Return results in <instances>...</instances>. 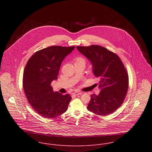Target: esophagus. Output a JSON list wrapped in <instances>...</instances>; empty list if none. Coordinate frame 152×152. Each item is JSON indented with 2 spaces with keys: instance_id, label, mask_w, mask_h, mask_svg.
Segmentation results:
<instances>
[{
  "instance_id": "esophagus-1",
  "label": "esophagus",
  "mask_w": 152,
  "mask_h": 152,
  "mask_svg": "<svg viewBox=\"0 0 152 152\" xmlns=\"http://www.w3.org/2000/svg\"><path fill=\"white\" fill-rule=\"evenodd\" d=\"M82 94L81 92H75L72 93V94H73L74 95H76V96L79 95H80V94Z\"/></svg>"
}]
</instances>
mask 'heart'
I'll use <instances>...</instances> for the list:
<instances>
[{
    "label": "heart",
    "instance_id": "obj_1",
    "mask_svg": "<svg viewBox=\"0 0 152 152\" xmlns=\"http://www.w3.org/2000/svg\"><path fill=\"white\" fill-rule=\"evenodd\" d=\"M77 62H83V63H85V60L82 57H77L75 59V63H77Z\"/></svg>",
    "mask_w": 152,
    "mask_h": 152
}]
</instances>
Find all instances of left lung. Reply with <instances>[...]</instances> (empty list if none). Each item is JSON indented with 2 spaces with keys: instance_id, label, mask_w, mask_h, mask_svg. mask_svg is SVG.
<instances>
[{
  "instance_id": "8db88e82",
  "label": "left lung",
  "mask_w": 152,
  "mask_h": 152,
  "mask_svg": "<svg viewBox=\"0 0 152 152\" xmlns=\"http://www.w3.org/2000/svg\"><path fill=\"white\" fill-rule=\"evenodd\" d=\"M77 50L92 64V73L99 78L98 95H91L89 111L106 116L122 104L128 89V75L119 57L108 49L97 45L78 46Z\"/></svg>"
}]
</instances>
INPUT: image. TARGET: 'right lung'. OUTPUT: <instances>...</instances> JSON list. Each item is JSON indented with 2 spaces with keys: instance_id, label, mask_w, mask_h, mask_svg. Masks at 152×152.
Masks as SVG:
<instances>
[{
  "instance_id": "add662e5",
  "label": "right lung",
  "mask_w": 152,
  "mask_h": 152,
  "mask_svg": "<svg viewBox=\"0 0 152 152\" xmlns=\"http://www.w3.org/2000/svg\"><path fill=\"white\" fill-rule=\"evenodd\" d=\"M75 48L51 46L36 52L28 60L23 72V87L28 102L37 113L53 118L67 110L71 97L54 92L51 83L57 80L62 61Z\"/></svg>"
}]
</instances>
